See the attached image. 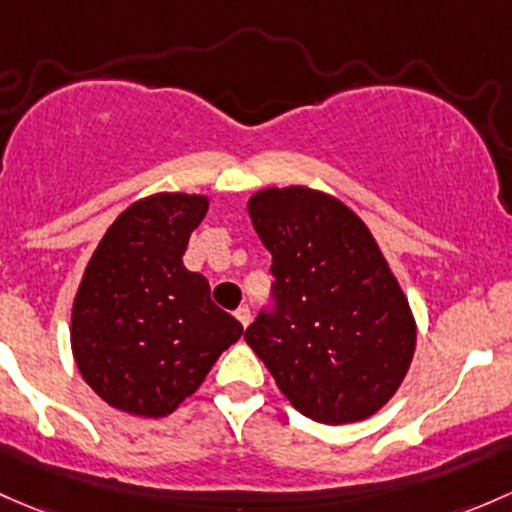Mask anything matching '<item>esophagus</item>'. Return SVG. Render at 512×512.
<instances>
[{
  "instance_id": "esophagus-1",
  "label": "esophagus",
  "mask_w": 512,
  "mask_h": 512,
  "mask_svg": "<svg viewBox=\"0 0 512 512\" xmlns=\"http://www.w3.org/2000/svg\"><path fill=\"white\" fill-rule=\"evenodd\" d=\"M235 319L240 321L242 328H247V324H250V309H247V306H240V309L235 311Z\"/></svg>"
}]
</instances>
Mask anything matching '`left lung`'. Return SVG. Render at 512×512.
I'll return each instance as SVG.
<instances>
[{"label":"left lung","instance_id":"1","mask_svg":"<svg viewBox=\"0 0 512 512\" xmlns=\"http://www.w3.org/2000/svg\"><path fill=\"white\" fill-rule=\"evenodd\" d=\"M272 255L274 314L245 341L301 414L324 424L373 417L400 390L417 321L368 225L336 196L272 186L247 201Z\"/></svg>","mask_w":512,"mask_h":512}]
</instances>
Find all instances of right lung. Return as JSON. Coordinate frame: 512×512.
Here are the masks:
<instances>
[{"label":"right lung","instance_id":"obj_1","mask_svg":"<svg viewBox=\"0 0 512 512\" xmlns=\"http://www.w3.org/2000/svg\"><path fill=\"white\" fill-rule=\"evenodd\" d=\"M203 193L139 198L95 247L71 314V351L100 400L137 417H166L201 387L242 336L240 321L211 301L203 274L184 267Z\"/></svg>","mask_w":512,"mask_h":512}]
</instances>
